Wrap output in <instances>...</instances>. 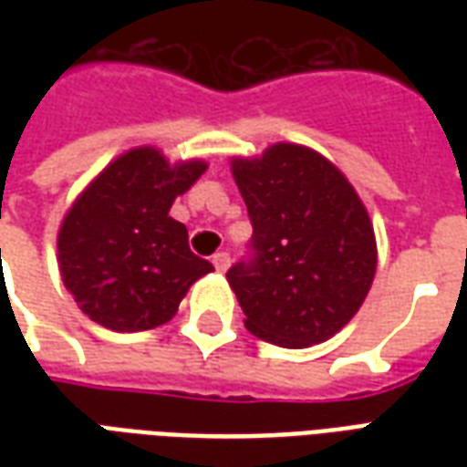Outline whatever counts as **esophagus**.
<instances>
[{"label": "esophagus", "instance_id": "1", "mask_svg": "<svg viewBox=\"0 0 467 467\" xmlns=\"http://www.w3.org/2000/svg\"><path fill=\"white\" fill-rule=\"evenodd\" d=\"M213 265H214V270H217V273H224V270L230 267V254H227V253H217L213 257Z\"/></svg>", "mask_w": 467, "mask_h": 467}]
</instances>
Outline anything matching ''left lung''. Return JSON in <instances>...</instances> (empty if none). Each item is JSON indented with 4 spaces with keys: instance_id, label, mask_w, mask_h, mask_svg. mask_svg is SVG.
<instances>
[{
    "instance_id": "obj_1",
    "label": "left lung",
    "mask_w": 467,
    "mask_h": 467,
    "mask_svg": "<svg viewBox=\"0 0 467 467\" xmlns=\"http://www.w3.org/2000/svg\"><path fill=\"white\" fill-rule=\"evenodd\" d=\"M230 167L253 223L254 257L227 273L244 327L293 350L330 340L360 310L378 265L360 194L305 144H270Z\"/></svg>"
}]
</instances>
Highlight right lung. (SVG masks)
Returning a JSON list of instances; mask_svg holds the SVG:
<instances>
[{"label":"right lung","mask_w":467,"mask_h":467,"mask_svg":"<svg viewBox=\"0 0 467 467\" xmlns=\"http://www.w3.org/2000/svg\"><path fill=\"white\" fill-rule=\"evenodd\" d=\"M207 170L170 162L157 147L127 150L82 192L57 233L62 283L79 310L115 333L170 323L187 290L214 267L190 253L187 227L170 217L174 197Z\"/></svg>","instance_id":"add662e5"}]
</instances>
